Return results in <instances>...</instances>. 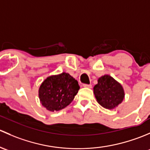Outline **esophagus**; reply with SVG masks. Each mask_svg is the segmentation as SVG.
<instances>
[{"mask_svg":"<svg viewBox=\"0 0 150 150\" xmlns=\"http://www.w3.org/2000/svg\"><path fill=\"white\" fill-rule=\"evenodd\" d=\"M82 86H84V87H89V88L92 87V85H91V84H83Z\"/></svg>","mask_w":150,"mask_h":150,"instance_id":"34e87169","label":"esophagus"}]
</instances>
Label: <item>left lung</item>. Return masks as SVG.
Returning <instances> with one entry per match:
<instances>
[{
	"mask_svg": "<svg viewBox=\"0 0 150 150\" xmlns=\"http://www.w3.org/2000/svg\"><path fill=\"white\" fill-rule=\"evenodd\" d=\"M94 94L98 103L107 109H112L123 101L124 92L122 86L112 77L105 75L94 86Z\"/></svg>",
	"mask_w": 150,
	"mask_h": 150,
	"instance_id": "1",
	"label": "left lung"
}]
</instances>
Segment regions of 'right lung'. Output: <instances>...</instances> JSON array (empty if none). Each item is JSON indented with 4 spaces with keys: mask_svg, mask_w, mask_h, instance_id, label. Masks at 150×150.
<instances>
[{
    "mask_svg": "<svg viewBox=\"0 0 150 150\" xmlns=\"http://www.w3.org/2000/svg\"><path fill=\"white\" fill-rule=\"evenodd\" d=\"M78 81L69 74L47 77L41 84L39 97L42 105L50 111H58L69 105L79 89Z\"/></svg>",
    "mask_w": 150,
    "mask_h": 150,
    "instance_id": "obj_1",
    "label": "right lung"
}]
</instances>
